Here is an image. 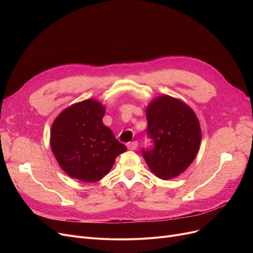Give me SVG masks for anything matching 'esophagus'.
Returning a JSON list of instances; mask_svg holds the SVG:
<instances>
[{
    "mask_svg": "<svg viewBox=\"0 0 253 253\" xmlns=\"http://www.w3.org/2000/svg\"><path fill=\"white\" fill-rule=\"evenodd\" d=\"M137 147H138V142H137L136 140H134V141H131V142L127 143V148H128V150H130V151H134V150H136V149H137Z\"/></svg>",
    "mask_w": 253,
    "mask_h": 253,
    "instance_id": "34e87169",
    "label": "esophagus"
}]
</instances>
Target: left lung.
<instances>
[{
    "label": "left lung",
    "instance_id": "left-lung-1",
    "mask_svg": "<svg viewBox=\"0 0 253 253\" xmlns=\"http://www.w3.org/2000/svg\"><path fill=\"white\" fill-rule=\"evenodd\" d=\"M147 120V134L153 145L141 149L145 162L162 179L179 175L200 147L201 129L195 113L182 101L164 95L150 103Z\"/></svg>",
    "mask_w": 253,
    "mask_h": 253
}]
</instances>
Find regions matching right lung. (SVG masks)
Here are the masks:
<instances>
[{
  "mask_svg": "<svg viewBox=\"0 0 253 253\" xmlns=\"http://www.w3.org/2000/svg\"><path fill=\"white\" fill-rule=\"evenodd\" d=\"M105 110L98 101L86 99L69 106L51 129V149L66 174L95 182L109 173L116 158L127 148L103 125Z\"/></svg>",
  "mask_w": 253,
  "mask_h": 253,
  "instance_id": "1",
  "label": "right lung"
}]
</instances>
